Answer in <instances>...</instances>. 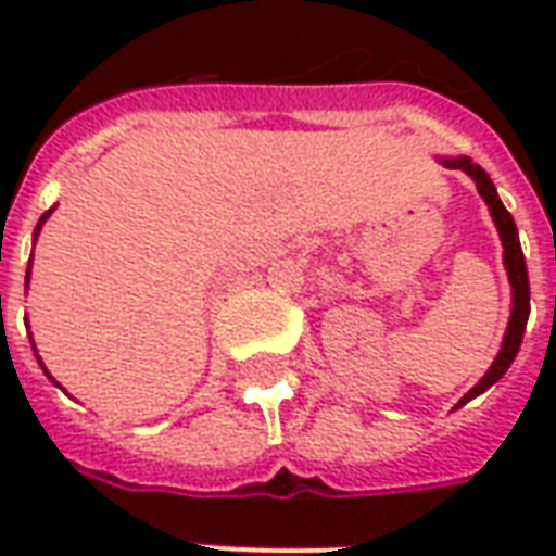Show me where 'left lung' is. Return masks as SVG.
<instances>
[{
    "label": "left lung",
    "instance_id": "obj_1",
    "mask_svg": "<svg viewBox=\"0 0 556 556\" xmlns=\"http://www.w3.org/2000/svg\"><path fill=\"white\" fill-rule=\"evenodd\" d=\"M438 163H443L446 169H462L467 172L473 184H477L479 195L485 199V205L491 211V219L497 226V235H501L503 243V267H506V277H509V286H513V313H509V325H506V333H503L501 351L497 357L489 366V372L479 378V384L465 393V399L458 405H465L470 399H477L479 393H485L491 384H497L506 369L513 366L515 354L521 349V339H525L527 330V315H530V282H527V265H525V253H521V243H518V229H515L513 214L503 207L501 195H497V187L489 178V172L477 166L470 157H438ZM455 405V408H458Z\"/></svg>",
    "mask_w": 556,
    "mask_h": 556
}]
</instances>
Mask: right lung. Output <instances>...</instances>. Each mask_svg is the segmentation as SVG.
I'll return each instance as SVG.
<instances>
[{
    "label": "right lung",
    "mask_w": 556,
    "mask_h": 556,
    "mask_svg": "<svg viewBox=\"0 0 556 556\" xmlns=\"http://www.w3.org/2000/svg\"><path fill=\"white\" fill-rule=\"evenodd\" d=\"M50 214H53V207H50V211H47L41 219H38V226H35V238H38V231H41V226L47 223V217H50ZM29 274H31V262H29V270H26V289H29ZM38 363H41V361H38ZM41 369H43V363H41ZM43 372H47V369H43ZM47 378H53V375L47 372Z\"/></svg>",
    "instance_id": "obj_1"
}]
</instances>
